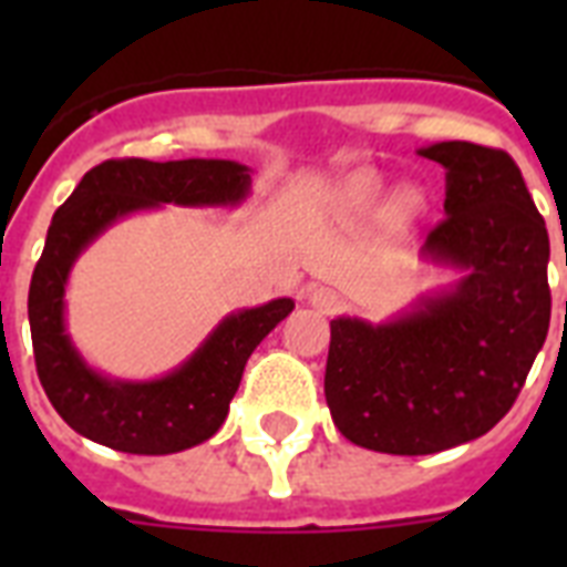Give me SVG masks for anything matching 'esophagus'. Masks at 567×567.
<instances>
[{
  "instance_id": "34e87169",
  "label": "esophagus",
  "mask_w": 567,
  "mask_h": 567,
  "mask_svg": "<svg viewBox=\"0 0 567 567\" xmlns=\"http://www.w3.org/2000/svg\"><path fill=\"white\" fill-rule=\"evenodd\" d=\"M309 306L311 309L323 311V315H332V311L341 306V297H338L332 288H323V285H320V288H315V291L309 293Z\"/></svg>"
}]
</instances>
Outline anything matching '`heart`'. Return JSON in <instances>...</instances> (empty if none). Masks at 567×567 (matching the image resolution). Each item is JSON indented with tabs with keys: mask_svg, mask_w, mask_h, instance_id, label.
<instances>
[{
	"mask_svg": "<svg viewBox=\"0 0 567 567\" xmlns=\"http://www.w3.org/2000/svg\"><path fill=\"white\" fill-rule=\"evenodd\" d=\"M385 179L371 167H359L341 179V185L332 194V208L347 220H368V217L379 214V208L385 203ZM417 205H421V196L414 190H400L388 205V217H391V223H405L417 212Z\"/></svg>",
	"mask_w": 567,
	"mask_h": 567,
	"instance_id": "1",
	"label": "heart"
}]
</instances>
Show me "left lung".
<instances>
[{
    "mask_svg": "<svg viewBox=\"0 0 567 567\" xmlns=\"http://www.w3.org/2000/svg\"><path fill=\"white\" fill-rule=\"evenodd\" d=\"M417 155L444 167V220L421 258L456 270L394 318L329 323L323 394L347 441L430 456L480 439L509 412L550 327L545 217L503 150L441 141Z\"/></svg>",
    "mask_w": 567,
    "mask_h": 567,
    "instance_id": "1",
    "label": "left lung"
}]
</instances>
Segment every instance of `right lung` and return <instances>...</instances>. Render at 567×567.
Segmentation results:
<instances>
[{
    "label": "right lung",
    "mask_w": 567,
    "mask_h": 567,
    "mask_svg": "<svg viewBox=\"0 0 567 567\" xmlns=\"http://www.w3.org/2000/svg\"><path fill=\"white\" fill-rule=\"evenodd\" d=\"M252 171L226 158L102 162L55 212L29 288V327L40 385L79 435L135 456L196 447L220 430L261 341L293 311L291 297L229 311L173 371L117 379L87 364L66 332V282L84 249L120 223L162 205L235 208L252 190Z\"/></svg>",
    "instance_id": "1"
}]
</instances>
